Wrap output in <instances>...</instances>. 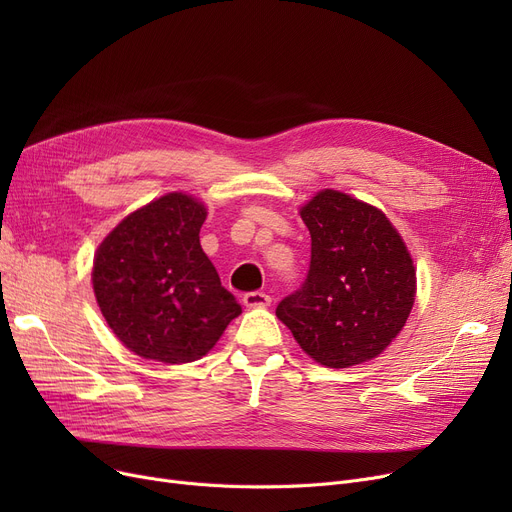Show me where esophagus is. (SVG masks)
I'll return each mask as SVG.
<instances>
[{
    "label": "esophagus",
    "instance_id": "esophagus-1",
    "mask_svg": "<svg viewBox=\"0 0 512 512\" xmlns=\"http://www.w3.org/2000/svg\"><path fill=\"white\" fill-rule=\"evenodd\" d=\"M242 303H245L251 309H255V307H270L272 299H270V294L255 290V292H247L245 297H242Z\"/></svg>",
    "mask_w": 512,
    "mask_h": 512
}]
</instances>
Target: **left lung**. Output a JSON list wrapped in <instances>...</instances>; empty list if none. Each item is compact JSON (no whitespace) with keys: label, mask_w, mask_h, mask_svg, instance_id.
I'll return each mask as SVG.
<instances>
[{"label":"left lung","mask_w":512,"mask_h":512,"mask_svg":"<svg viewBox=\"0 0 512 512\" xmlns=\"http://www.w3.org/2000/svg\"><path fill=\"white\" fill-rule=\"evenodd\" d=\"M311 234L309 274L276 315L317 363L344 369L386 351L415 303L411 253L386 213L319 191L301 207Z\"/></svg>","instance_id":"obj_1"}]
</instances>
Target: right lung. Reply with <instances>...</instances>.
Segmentation results:
<instances>
[{
  "instance_id": "obj_1",
  "label": "right lung",
  "mask_w": 512,
  "mask_h": 512,
  "mask_svg": "<svg viewBox=\"0 0 512 512\" xmlns=\"http://www.w3.org/2000/svg\"><path fill=\"white\" fill-rule=\"evenodd\" d=\"M205 218L201 201L168 193L126 215L99 245L95 299L134 355L170 365L197 361L242 313L201 249Z\"/></svg>"
}]
</instances>
